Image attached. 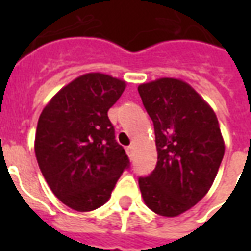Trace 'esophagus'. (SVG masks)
Wrapping results in <instances>:
<instances>
[{
  "label": "esophagus",
  "mask_w": 251,
  "mask_h": 251,
  "mask_svg": "<svg viewBox=\"0 0 251 251\" xmlns=\"http://www.w3.org/2000/svg\"><path fill=\"white\" fill-rule=\"evenodd\" d=\"M126 152H127V154H129V157H133L134 147H133V145H130V147H127V148H126Z\"/></svg>",
  "instance_id": "obj_1"
}]
</instances>
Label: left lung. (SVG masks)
Returning a JSON list of instances; mask_svg holds the SVG:
<instances>
[{"instance_id": "1", "label": "left lung", "mask_w": 251, "mask_h": 251, "mask_svg": "<svg viewBox=\"0 0 251 251\" xmlns=\"http://www.w3.org/2000/svg\"><path fill=\"white\" fill-rule=\"evenodd\" d=\"M152 118L157 165L138 184L145 204L158 215L179 216L210 191L225 154L215 111L188 83L160 77L138 86Z\"/></svg>"}]
</instances>
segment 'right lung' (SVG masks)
Here are the masks:
<instances>
[{
	"label": "right lung",
	"mask_w": 251,
	"mask_h": 251,
	"mask_svg": "<svg viewBox=\"0 0 251 251\" xmlns=\"http://www.w3.org/2000/svg\"><path fill=\"white\" fill-rule=\"evenodd\" d=\"M125 88L122 79L88 72L60 88L41 111L37 164L53 195L72 210L103 205L129 165L107 117Z\"/></svg>",
	"instance_id": "1"
}]
</instances>
